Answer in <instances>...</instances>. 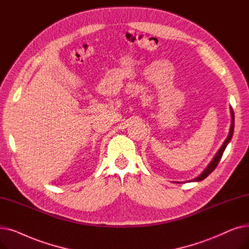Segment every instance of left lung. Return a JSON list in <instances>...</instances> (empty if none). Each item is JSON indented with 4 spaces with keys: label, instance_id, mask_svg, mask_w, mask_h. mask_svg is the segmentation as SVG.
<instances>
[{
    "label": "left lung",
    "instance_id": "obj_1",
    "mask_svg": "<svg viewBox=\"0 0 249 249\" xmlns=\"http://www.w3.org/2000/svg\"><path fill=\"white\" fill-rule=\"evenodd\" d=\"M233 131H234V112H233V109L231 108V126H230V131H229V134H228L226 140L224 141L223 144H222V146L220 147V149L218 150V152H217L216 155L214 156V159H213V160L211 161V163L209 164V165L207 166V168L205 169V171H204L197 178H195L194 180L200 181V180L206 178L209 175H210V174L214 171V169L216 168V166L218 165V163H219V161H220V160H221V158H222V155H223V152H224V150H225L227 144H228L229 141H230L231 138H232Z\"/></svg>",
    "mask_w": 249,
    "mask_h": 249
}]
</instances>
